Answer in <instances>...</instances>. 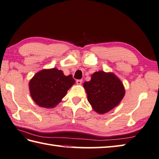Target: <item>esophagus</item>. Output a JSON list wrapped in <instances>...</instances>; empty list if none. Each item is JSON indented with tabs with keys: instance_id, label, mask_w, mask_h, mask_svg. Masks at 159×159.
<instances>
[{
	"instance_id": "34e87169",
	"label": "esophagus",
	"mask_w": 159,
	"mask_h": 159,
	"mask_svg": "<svg viewBox=\"0 0 159 159\" xmlns=\"http://www.w3.org/2000/svg\"><path fill=\"white\" fill-rule=\"evenodd\" d=\"M82 83H83V80L82 79L76 80V83L78 84V85H81Z\"/></svg>"
}]
</instances>
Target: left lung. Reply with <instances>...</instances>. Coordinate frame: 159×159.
<instances>
[{
	"label": "left lung",
	"instance_id": "8db88e82",
	"mask_svg": "<svg viewBox=\"0 0 159 159\" xmlns=\"http://www.w3.org/2000/svg\"><path fill=\"white\" fill-rule=\"evenodd\" d=\"M88 100L98 114H104L119 104L125 95L122 82L111 73L95 72L91 80L83 84Z\"/></svg>",
	"mask_w": 159,
	"mask_h": 159
}]
</instances>
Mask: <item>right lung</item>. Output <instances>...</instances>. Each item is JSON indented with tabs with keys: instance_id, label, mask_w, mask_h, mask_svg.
Instances as JSON below:
<instances>
[{
	"instance_id": "1",
	"label": "right lung",
	"mask_w": 159,
	"mask_h": 159,
	"mask_svg": "<svg viewBox=\"0 0 159 159\" xmlns=\"http://www.w3.org/2000/svg\"><path fill=\"white\" fill-rule=\"evenodd\" d=\"M75 80L70 74L65 76L57 68L39 71L30 81L32 99L40 107H54L66 95Z\"/></svg>"
}]
</instances>
